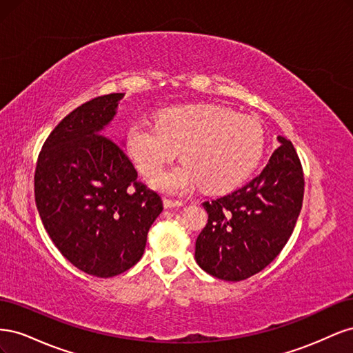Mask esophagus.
Returning a JSON list of instances; mask_svg holds the SVG:
<instances>
[{
	"instance_id": "1",
	"label": "esophagus",
	"mask_w": 353,
	"mask_h": 353,
	"mask_svg": "<svg viewBox=\"0 0 353 353\" xmlns=\"http://www.w3.org/2000/svg\"><path fill=\"white\" fill-rule=\"evenodd\" d=\"M163 206H165L166 209L179 208V206H184V201H181V200H172V199H165V200H163Z\"/></svg>"
}]
</instances>
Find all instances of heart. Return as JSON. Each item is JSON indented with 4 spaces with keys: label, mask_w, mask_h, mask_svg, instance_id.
Listing matches in <instances>:
<instances>
[{
    "label": "heart",
    "mask_w": 353,
    "mask_h": 353,
    "mask_svg": "<svg viewBox=\"0 0 353 353\" xmlns=\"http://www.w3.org/2000/svg\"><path fill=\"white\" fill-rule=\"evenodd\" d=\"M126 152L137 168L153 176L179 150L185 162L160 174L154 185L166 193L200 187L222 193L240 185L258 166L265 147L262 125L216 105H188L160 112L157 125L128 126Z\"/></svg>",
    "instance_id": "obj_1"
}]
</instances>
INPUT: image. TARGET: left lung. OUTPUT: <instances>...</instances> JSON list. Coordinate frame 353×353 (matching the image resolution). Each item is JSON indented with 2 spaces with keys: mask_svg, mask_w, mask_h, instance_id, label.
I'll return each instance as SVG.
<instances>
[{
  "mask_svg": "<svg viewBox=\"0 0 353 353\" xmlns=\"http://www.w3.org/2000/svg\"><path fill=\"white\" fill-rule=\"evenodd\" d=\"M280 147L244 187L205 201L209 219L196 240V262L225 281H241L280 254L302 209L305 178L292 141Z\"/></svg>",
  "mask_w": 353,
  "mask_h": 353,
  "instance_id": "1",
  "label": "left lung"
}]
</instances>
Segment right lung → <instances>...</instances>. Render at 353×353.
Listing matches in <instances>:
<instances>
[{"label": "right lung", "instance_id": "obj_1", "mask_svg": "<svg viewBox=\"0 0 353 353\" xmlns=\"http://www.w3.org/2000/svg\"><path fill=\"white\" fill-rule=\"evenodd\" d=\"M122 97L101 95L69 113L48 135L35 169V203L50 239L72 265L100 279L141 259L163 210L123 148L103 134Z\"/></svg>", "mask_w": 353, "mask_h": 353}]
</instances>
